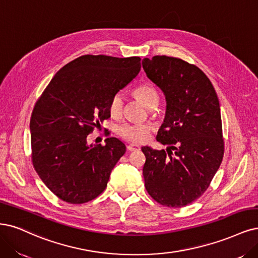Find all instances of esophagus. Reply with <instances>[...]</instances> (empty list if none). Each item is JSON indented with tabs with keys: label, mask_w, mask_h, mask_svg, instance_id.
<instances>
[{
	"label": "esophagus",
	"mask_w": 258,
	"mask_h": 258,
	"mask_svg": "<svg viewBox=\"0 0 258 258\" xmlns=\"http://www.w3.org/2000/svg\"><path fill=\"white\" fill-rule=\"evenodd\" d=\"M127 149L129 150V152H133V150L140 149V146L136 145V144H129V145H127Z\"/></svg>",
	"instance_id": "34e87169"
}]
</instances>
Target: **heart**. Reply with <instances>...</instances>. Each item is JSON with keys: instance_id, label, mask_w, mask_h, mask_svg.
I'll use <instances>...</instances> for the list:
<instances>
[{"instance_id": "b5f03b06", "label": "heart", "mask_w": 258, "mask_h": 258, "mask_svg": "<svg viewBox=\"0 0 258 258\" xmlns=\"http://www.w3.org/2000/svg\"><path fill=\"white\" fill-rule=\"evenodd\" d=\"M133 95L137 99L143 103L147 109H156L160 96L157 88L152 83H144L137 87ZM109 111L113 117H118L122 112V98L119 94L114 95L109 104ZM150 127L148 125H132V123H122L117 128L118 136L123 140L132 143H143L149 136Z\"/></svg>"}]
</instances>
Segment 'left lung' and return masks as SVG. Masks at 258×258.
Returning a JSON list of instances; mask_svg holds the SVG:
<instances>
[{
	"instance_id": "left-lung-1",
	"label": "left lung",
	"mask_w": 258,
	"mask_h": 258,
	"mask_svg": "<svg viewBox=\"0 0 258 258\" xmlns=\"http://www.w3.org/2000/svg\"><path fill=\"white\" fill-rule=\"evenodd\" d=\"M142 65L166 100L157 135L166 150L142 147L145 188L161 205L180 208L207 190L223 159L219 99L207 76L180 58L156 55Z\"/></svg>"
}]
</instances>
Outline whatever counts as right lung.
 <instances>
[{"instance_id":"right-lung-1","label":"right lung","mask_w":258,"mask_h":258,"mask_svg":"<svg viewBox=\"0 0 258 258\" xmlns=\"http://www.w3.org/2000/svg\"><path fill=\"white\" fill-rule=\"evenodd\" d=\"M141 70V58L82 55L60 68L32 112V162L61 201L83 204L101 194L126 146L116 138L88 145L87 136L108 119L114 95Z\"/></svg>"}]
</instances>
